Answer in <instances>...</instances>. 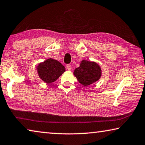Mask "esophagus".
Masks as SVG:
<instances>
[{
	"mask_svg": "<svg viewBox=\"0 0 145 145\" xmlns=\"http://www.w3.org/2000/svg\"><path fill=\"white\" fill-rule=\"evenodd\" d=\"M66 68H67L68 70H72V66H71V64H67V65H66Z\"/></svg>",
	"mask_w": 145,
	"mask_h": 145,
	"instance_id": "obj_1",
	"label": "esophagus"
}]
</instances>
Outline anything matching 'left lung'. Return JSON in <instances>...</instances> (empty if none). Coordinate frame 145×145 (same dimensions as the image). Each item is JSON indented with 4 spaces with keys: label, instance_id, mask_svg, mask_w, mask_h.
I'll list each match as a JSON object with an SVG mask.
<instances>
[{
    "label": "left lung",
    "instance_id": "8db88e82",
    "mask_svg": "<svg viewBox=\"0 0 145 145\" xmlns=\"http://www.w3.org/2000/svg\"><path fill=\"white\" fill-rule=\"evenodd\" d=\"M102 70L95 62L82 60L79 68L75 69L73 75L79 83L87 86L97 81L101 77Z\"/></svg>",
    "mask_w": 145,
    "mask_h": 145
}]
</instances>
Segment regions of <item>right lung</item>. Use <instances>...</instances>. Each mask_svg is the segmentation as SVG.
I'll return each instance as SVG.
<instances>
[{
	"mask_svg": "<svg viewBox=\"0 0 145 145\" xmlns=\"http://www.w3.org/2000/svg\"><path fill=\"white\" fill-rule=\"evenodd\" d=\"M37 73L41 79L47 84L54 82L66 71V68L60 62L50 58L39 64Z\"/></svg>",
	"mask_w": 145,
	"mask_h": 145,
	"instance_id": "right-lung-1",
	"label": "right lung"
}]
</instances>
